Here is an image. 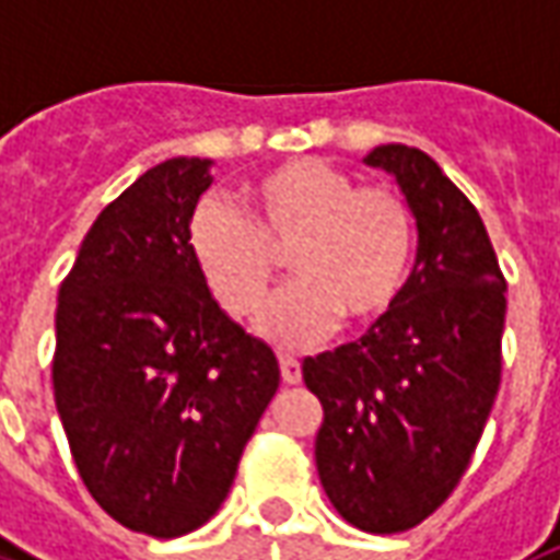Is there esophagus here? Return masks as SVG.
<instances>
[{
	"mask_svg": "<svg viewBox=\"0 0 560 560\" xmlns=\"http://www.w3.org/2000/svg\"><path fill=\"white\" fill-rule=\"evenodd\" d=\"M280 375H283V384H299L302 381V362L292 353H280Z\"/></svg>",
	"mask_w": 560,
	"mask_h": 560,
	"instance_id": "34e87169",
	"label": "esophagus"
}]
</instances>
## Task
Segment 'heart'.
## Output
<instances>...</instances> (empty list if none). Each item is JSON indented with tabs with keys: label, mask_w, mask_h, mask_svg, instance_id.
I'll list each match as a JSON object with an SVG mask.
<instances>
[{
	"label": "heart",
	"mask_w": 560,
	"mask_h": 560,
	"mask_svg": "<svg viewBox=\"0 0 560 560\" xmlns=\"http://www.w3.org/2000/svg\"><path fill=\"white\" fill-rule=\"evenodd\" d=\"M243 215L225 200H200L185 241L200 280L231 317H256L271 292L280 253L295 280L261 317L283 345L381 326L411 280L418 225L402 191L357 183L323 158L265 170L241 191Z\"/></svg>",
	"instance_id": "obj_1"
}]
</instances>
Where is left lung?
I'll list each match as a JSON object with an SVG mask.
<instances>
[{
  "mask_svg": "<svg viewBox=\"0 0 560 560\" xmlns=\"http://www.w3.org/2000/svg\"><path fill=\"white\" fill-rule=\"evenodd\" d=\"M418 219L402 302L360 341L307 357L323 405L317 472L341 518L369 534L420 524L460 485L503 372L506 277L479 210L433 158L377 145Z\"/></svg>",
  "mask_w": 560,
  "mask_h": 560,
  "instance_id": "left-lung-1",
  "label": "left lung"
}]
</instances>
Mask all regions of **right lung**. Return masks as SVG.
Returning <instances> with one entry per match:
<instances>
[{
  "mask_svg": "<svg viewBox=\"0 0 560 560\" xmlns=\"http://www.w3.org/2000/svg\"><path fill=\"white\" fill-rule=\"evenodd\" d=\"M210 183L200 158L145 170L57 295L54 402L75 469L115 522L158 539L213 518L280 387L271 347L222 314L188 253Z\"/></svg>",
  "mask_w": 560,
  "mask_h": 560,
  "instance_id": "right-lung-1",
  "label": "right lung"
}]
</instances>
